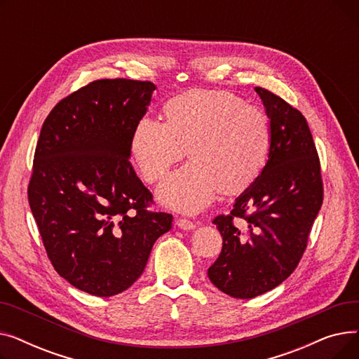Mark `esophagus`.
<instances>
[{"instance_id":"esophagus-1","label":"esophagus","mask_w":359,"mask_h":359,"mask_svg":"<svg viewBox=\"0 0 359 359\" xmlns=\"http://www.w3.org/2000/svg\"><path fill=\"white\" fill-rule=\"evenodd\" d=\"M176 224H177V227L182 230H194L196 227V222L187 219V218H179L176 221Z\"/></svg>"}]
</instances>
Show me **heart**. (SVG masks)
<instances>
[{
	"instance_id": "obj_1",
	"label": "heart",
	"mask_w": 359,
	"mask_h": 359,
	"mask_svg": "<svg viewBox=\"0 0 359 359\" xmlns=\"http://www.w3.org/2000/svg\"><path fill=\"white\" fill-rule=\"evenodd\" d=\"M167 122L138 121L132 154L142 177L157 182L189 148L192 161L165 177L158 199L173 210L198 212L219 189L236 194L265 165L272 130L266 113L236 94L217 90L187 91L165 104Z\"/></svg>"
}]
</instances>
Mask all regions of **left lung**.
I'll return each instance as SVG.
<instances>
[{"label": "left lung", "mask_w": 359, "mask_h": 359, "mask_svg": "<svg viewBox=\"0 0 359 359\" xmlns=\"http://www.w3.org/2000/svg\"><path fill=\"white\" fill-rule=\"evenodd\" d=\"M255 90L271 119L268 161L231 212L214 218L222 249L208 269L212 284L234 298L265 294L294 272L323 203L320 160L303 113L266 88Z\"/></svg>", "instance_id": "1"}]
</instances>
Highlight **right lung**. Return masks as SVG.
<instances>
[{
	"label": "right lung",
	"mask_w": 359,
	"mask_h": 359,
	"mask_svg": "<svg viewBox=\"0 0 359 359\" xmlns=\"http://www.w3.org/2000/svg\"><path fill=\"white\" fill-rule=\"evenodd\" d=\"M156 86L97 80L56 104L37 140L29 205L55 271L97 297L141 276L173 215L148 211L151 194L132 167V135Z\"/></svg>",
	"instance_id": "right-lung-1"
}]
</instances>
